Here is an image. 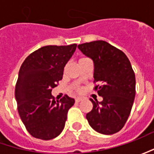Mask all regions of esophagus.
<instances>
[{
  "label": "esophagus",
  "instance_id": "1",
  "mask_svg": "<svg viewBox=\"0 0 154 154\" xmlns=\"http://www.w3.org/2000/svg\"><path fill=\"white\" fill-rule=\"evenodd\" d=\"M81 100H82V98H75V101H76L77 103H79V102H80Z\"/></svg>",
  "mask_w": 154,
  "mask_h": 154
}]
</instances>
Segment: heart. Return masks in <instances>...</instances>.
Returning <instances> with one entry per match:
<instances>
[{
	"label": "heart",
	"mask_w": 154,
	"mask_h": 154,
	"mask_svg": "<svg viewBox=\"0 0 154 154\" xmlns=\"http://www.w3.org/2000/svg\"><path fill=\"white\" fill-rule=\"evenodd\" d=\"M77 91H78V92H80V88H78V89H77Z\"/></svg>",
	"instance_id": "heart-1"
}]
</instances>
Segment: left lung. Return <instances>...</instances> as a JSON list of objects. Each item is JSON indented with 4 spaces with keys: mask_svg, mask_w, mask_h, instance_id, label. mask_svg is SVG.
<instances>
[{
    "mask_svg": "<svg viewBox=\"0 0 154 154\" xmlns=\"http://www.w3.org/2000/svg\"><path fill=\"white\" fill-rule=\"evenodd\" d=\"M94 63V82L101 83L94 90L103 98L92 101L86 114L90 126L98 133L113 134L126 123L135 96V75L127 56L109 43L98 40L78 45Z\"/></svg>",
    "mask_w": 154,
    "mask_h": 154,
    "instance_id": "obj_1",
    "label": "left lung"
}]
</instances>
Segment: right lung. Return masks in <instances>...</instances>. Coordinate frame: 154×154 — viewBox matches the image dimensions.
<instances>
[{"label":"right lung","instance_id":"1","mask_svg":"<svg viewBox=\"0 0 154 154\" xmlns=\"http://www.w3.org/2000/svg\"><path fill=\"white\" fill-rule=\"evenodd\" d=\"M76 47V44L44 46L30 54L21 65L15 98L21 120L35 138L54 139L64 128L74 99L64 95L56 100L51 92L62 79L64 67Z\"/></svg>","mask_w":154,"mask_h":154}]
</instances>
